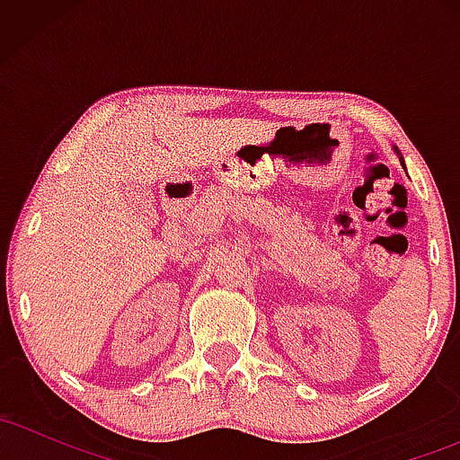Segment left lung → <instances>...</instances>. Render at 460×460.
<instances>
[{"instance_id":"1","label":"left lung","mask_w":460,"mask_h":460,"mask_svg":"<svg viewBox=\"0 0 460 460\" xmlns=\"http://www.w3.org/2000/svg\"><path fill=\"white\" fill-rule=\"evenodd\" d=\"M395 153H398V149H395ZM398 155H400V153H398ZM400 162H402V157H400Z\"/></svg>"}]
</instances>
